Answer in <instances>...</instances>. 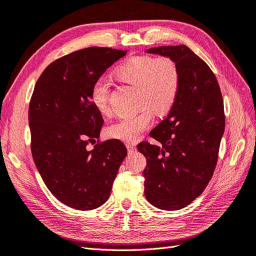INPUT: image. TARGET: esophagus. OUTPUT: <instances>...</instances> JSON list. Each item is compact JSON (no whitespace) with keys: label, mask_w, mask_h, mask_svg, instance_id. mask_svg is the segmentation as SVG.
Segmentation results:
<instances>
[{"label":"esophagus","mask_w":256,"mask_h":256,"mask_svg":"<svg viewBox=\"0 0 256 256\" xmlns=\"http://www.w3.org/2000/svg\"><path fill=\"white\" fill-rule=\"evenodd\" d=\"M127 149H128L129 153H132L136 151V146H134V144H127Z\"/></svg>","instance_id":"obj_1"}]
</instances>
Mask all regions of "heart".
Segmentation results:
<instances>
[{
	"label": "heart",
	"instance_id": "heart-1",
	"mask_svg": "<svg viewBox=\"0 0 256 256\" xmlns=\"http://www.w3.org/2000/svg\"><path fill=\"white\" fill-rule=\"evenodd\" d=\"M119 80L138 88V105L142 107L134 115L124 117L107 130L110 138L124 142H136L151 126L156 114L172 110L180 93V74L176 62L170 56H134L124 60L115 71ZM90 100L100 114L110 112V85L104 80L95 81Z\"/></svg>",
	"mask_w": 256,
	"mask_h": 256
}]
</instances>
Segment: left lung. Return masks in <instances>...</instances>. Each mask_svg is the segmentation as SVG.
<instances>
[{
	"instance_id": "1",
	"label": "left lung",
	"mask_w": 256,
	"mask_h": 256,
	"mask_svg": "<svg viewBox=\"0 0 256 256\" xmlns=\"http://www.w3.org/2000/svg\"><path fill=\"white\" fill-rule=\"evenodd\" d=\"M146 52L172 58L180 86L168 117L150 132L160 144H138L146 158L144 195L156 208L178 210L202 194L214 174L224 132V100L214 72L185 44Z\"/></svg>"
}]
</instances>
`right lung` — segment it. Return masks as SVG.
<instances>
[{
    "label": "right lung",
    "mask_w": 256,
    "mask_h": 256,
    "mask_svg": "<svg viewBox=\"0 0 256 256\" xmlns=\"http://www.w3.org/2000/svg\"><path fill=\"white\" fill-rule=\"evenodd\" d=\"M126 50L90 47L50 64L32 95L28 122L32 154L44 184L56 200L78 210H92L110 198L124 144L98 139L104 120L93 106L90 88Z\"/></svg>",
    "instance_id": "right-lung-1"
}]
</instances>
